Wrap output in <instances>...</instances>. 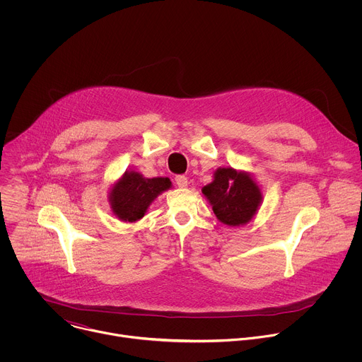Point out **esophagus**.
Masks as SVG:
<instances>
[{
	"label": "esophagus",
	"mask_w": 362,
	"mask_h": 362,
	"mask_svg": "<svg viewBox=\"0 0 362 362\" xmlns=\"http://www.w3.org/2000/svg\"><path fill=\"white\" fill-rule=\"evenodd\" d=\"M175 180H176V185H177L180 189L186 187L187 183H189V182H187V177H186V176H182V175H180V176H176Z\"/></svg>",
	"instance_id": "1"
}]
</instances>
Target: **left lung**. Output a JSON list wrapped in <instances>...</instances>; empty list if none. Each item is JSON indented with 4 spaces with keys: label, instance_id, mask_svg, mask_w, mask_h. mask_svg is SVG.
Returning <instances> with one entry per match:
<instances>
[{
    "label": "left lung",
    "instance_id": "8db88e82",
    "mask_svg": "<svg viewBox=\"0 0 362 362\" xmlns=\"http://www.w3.org/2000/svg\"><path fill=\"white\" fill-rule=\"evenodd\" d=\"M202 193L211 203L218 221L232 228L247 225L264 199L261 186L249 172L230 166L216 169L214 180L202 187Z\"/></svg>",
    "mask_w": 362,
    "mask_h": 362
}]
</instances>
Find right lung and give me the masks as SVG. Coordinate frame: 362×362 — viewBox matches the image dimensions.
Masks as SVG:
<instances>
[{
  "label": "right lung",
  "mask_w": 362,
  "mask_h": 362,
  "mask_svg": "<svg viewBox=\"0 0 362 362\" xmlns=\"http://www.w3.org/2000/svg\"><path fill=\"white\" fill-rule=\"evenodd\" d=\"M170 187L169 177L147 179L139 172L127 170L110 187V209L122 222H137L146 215L153 200Z\"/></svg>",
  "instance_id": "add662e5"
}]
</instances>
